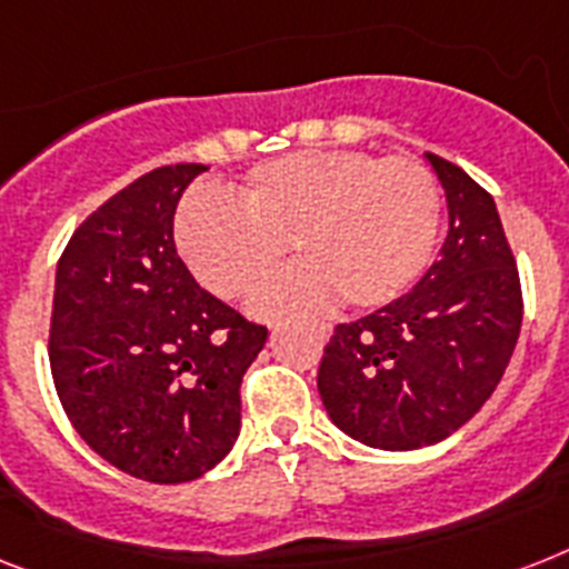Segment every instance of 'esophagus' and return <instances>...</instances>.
<instances>
[{"mask_svg":"<svg viewBox=\"0 0 569 569\" xmlns=\"http://www.w3.org/2000/svg\"><path fill=\"white\" fill-rule=\"evenodd\" d=\"M316 336H318V339H321V341H325L327 336H330V332H327V327L321 325V327H316Z\"/></svg>","mask_w":569,"mask_h":569,"instance_id":"esophagus-1","label":"esophagus"}]
</instances>
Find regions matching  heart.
Returning a JSON list of instances; mask_svg holds the SVG:
<instances>
[{"label": "heart", "instance_id": "obj_1", "mask_svg": "<svg viewBox=\"0 0 569 569\" xmlns=\"http://www.w3.org/2000/svg\"><path fill=\"white\" fill-rule=\"evenodd\" d=\"M441 228V189L415 157L353 149L300 151L253 166L233 201L187 198L178 248L198 283L237 300L283 262L303 266L266 286L251 309L262 318L318 312L339 295L350 309H377L427 269Z\"/></svg>", "mask_w": 569, "mask_h": 569}]
</instances>
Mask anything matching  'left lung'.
<instances>
[{"label": "left lung", "mask_w": 569, "mask_h": 569, "mask_svg": "<svg viewBox=\"0 0 569 569\" xmlns=\"http://www.w3.org/2000/svg\"><path fill=\"white\" fill-rule=\"evenodd\" d=\"M450 230L412 292L339 325L318 391L341 432L380 450H418L465 427L515 353L523 292L493 198L465 169L427 154Z\"/></svg>", "instance_id": "1"}]
</instances>
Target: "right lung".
<instances>
[{"mask_svg":"<svg viewBox=\"0 0 569 569\" xmlns=\"http://www.w3.org/2000/svg\"><path fill=\"white\" fill-rule=\"evenodd\" d=\"M204 169L160 166L119 189L72 233L54 274L60 406L101 459L157 485L204 477L228 456L239 386L269 339L178 257L174 210Z\"/></svg>","mask_w":569,"mask_h":569,"instance_id":"obj_1","label":"right lung"}]
</instances>
